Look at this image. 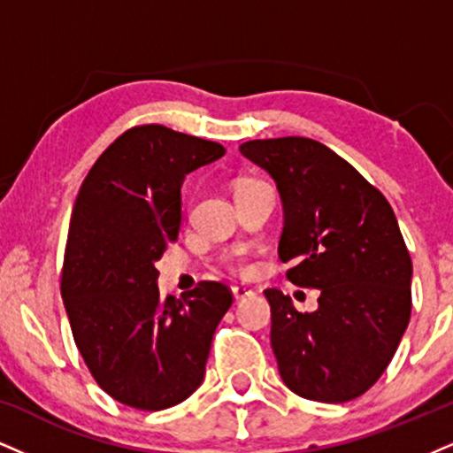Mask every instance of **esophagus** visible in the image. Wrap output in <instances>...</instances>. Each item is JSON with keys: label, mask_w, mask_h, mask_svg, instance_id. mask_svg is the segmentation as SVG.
<instances>
[{"label": "esophagus", "mask_w": 453, "mask_h": 453, "mask_svg": "<svg viewBox=\"0 0 453 453\" xmlns=\"http://www.w3.org/2000/svg\"><path fill=\"white\" fill-rule=\"evenodd\" d=\"M252 294H254L252 289H248V288H243V286L233 288V296H235V300H243V298H248V296H252Z\"/></svg>", "instance_id": "34e87169"}]
</instances>
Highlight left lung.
I'll use <instances>...</instances> for the list:
<instances>
[{"mask_svg": "<svg viewBox=\"0 0 453 453\" xmlns=\"http://www.w3.org/2000/svg\"><path fill=\"white\" fill-rule=\"evenodd\" d=\"M242 155L269 174L283 203L279 258L288 279L319 289L298 312L266 289L271 346L289 390L344 403L382 376L411 312V258L384 195L326 144L303 136L243 142Z\"/></svg>", "mask_w": 453, "mask_h": 453, "instance_id": "obj_1", "label": "left lung"}]
</instances>
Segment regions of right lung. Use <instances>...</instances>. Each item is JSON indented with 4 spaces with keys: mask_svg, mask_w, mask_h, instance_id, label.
I'll return each instance as SVG.
<instances>
[{
    "mask_svg": "<svg viewBox=\"0 0 453 453\" xmlns=\"http://www.w3.org/2000/svg\"><path fill=\"white\" fill-rule=\"evenodd\" d=\"M226 149L165 126L121 134L83 180L73 208L63 300L77 349L119 403L157 411L203 382L211 338L233 296L203 281L161 298L157 260L182 222V182Z\"/></svg>",
    "mask_w": 453,
    "mask_h": 453,
    "instance_id": "add662e5",
    "label": "right lung"
}]
</instances>
